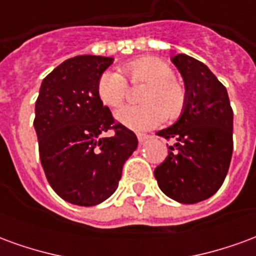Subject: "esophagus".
Returning <instances> with one entry per match:
<instances>
[{"mask_svg": "<svg viewBox=\"0 0 256 256\" xmlns=\"http://www.w3.org/2000/svg\"><path fill=\"white\" fill-rule=\"evenodd\" d=\"M137 138H138V141L141 142V144H144L145 141H148V140L150 138V136H148V134L138 133V134H137Z\"/></svg>", "mask_w": 256, "mask_h": 256, "instance_id": "obj_1", "label": "esophagus"}]
</instances>
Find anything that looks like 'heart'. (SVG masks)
Returning <instances> with one entry per match:
<instances>
[{
	"label": "heart",
	"instance_id": "obj_1",
	"mask_svg": "<svg viewBox=\"0 0 256 256\" xmlns=\"http://www.w3.org/2000/svg\"><path fill=\"white\" fill-rule=\"evenodd\" d=\"M120 72L104 71L97 80V96L106 106L116 108L126 100L128 84H144L138 96L140 106L119 108L115 116L126 128L146 130L160 124L164 118L177 119L186 104V92L174 79L172 68L162 60L144 58L120 67Z\"/></svg>",
	"mask_w": 256,
	"mask_h": 256
}]
</instances>
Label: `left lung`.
<instances>
[{
    "label": "left lung",
    "mask_w": 256,
    "mask_h": 256,
    "mask_svg": "<svg viewBox=\"0 0 256 256\" xmlns=\"http://www.w3.org/2000/svg\"><path fill=\"white\" fill-rule=\"evenodd\" d=\"M186 88L181 118L160 130L168 155L155 168L159 188L180 203L192 204L211 198L225 181L233 154V110L224 84L208 67L186 54H176Z\"/></svg>",
    "instance_id": "8db88e82"
}]
</instances>
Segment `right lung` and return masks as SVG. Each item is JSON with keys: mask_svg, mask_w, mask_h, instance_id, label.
I'll return each instance as SVG.
<instances>
[{"mask_svg": "<svg viewBox=\"0 0 256 256\" xmlns=\"http://www.w3.org/2000/svg\"><path fill=\"white\" fill-rule=\"evenodd\" d=\"M111 64L112 58L102 56L68 58L44 79L36 102L34 128L48 182L76 206L110 198L138 144L97 96V80ZM110 130L114 138L100 136Z\"/></svg>", "mask_w": 256, "mask_h": 256, "instance_id": "right-lung-1", "label": "right lung"}]
</instances>
